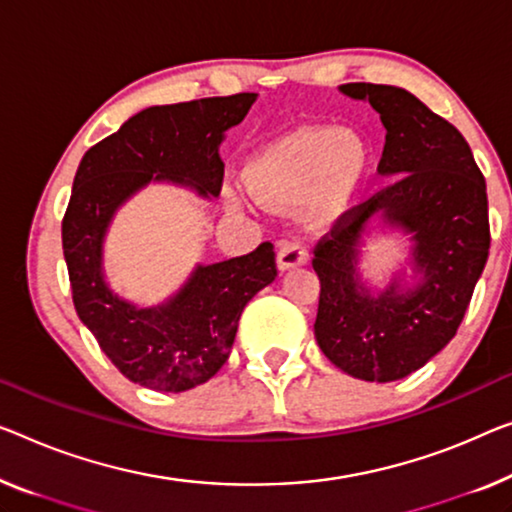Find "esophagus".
<instances>
[{"label":"esophagus","mask_w":512,"mask_h":512,"mask_svg":"<svg viewBox=\"0 0 512 512\" xmlns=\"http://www.w3.org/2000/svg\"><path fill=\"white\" fill-rule=\"evenodd\" d=\"M278 269L287 271L308 262V248L301 241H282L278 248Z\"/></svg>","instance_id":"1"}]
</instances>
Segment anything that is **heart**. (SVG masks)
<instances>
[{
  "instance_id": "1",
  "label": "heart",
  "mask_w": 512,
  "mask_h": 512,
  "mask_svg": "<svg viewBox=\"0 0 512 512\" xmlns=\"http://www.w3.org/2000/svg\"><path fill=\"white\" fill-rule=\"evenodd\" d=\"M370 170V149L349 128L301 126L266 144L246 165V186L259 202H305L312 218L331 220L349 209ZM234 204L241 190H230Z\"/></svg>"
}]
</instances>
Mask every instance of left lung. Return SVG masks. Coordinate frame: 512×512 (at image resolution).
I'll return each instance as SVG.
<instances>
[{
  "label": "left lung",
  "mask_w": 512,
  "mask_h": 512,
  "mask_svg": "<svg viewBox=\"0 0 512 512\" xmlns=\"http://www.w3.org/2000/svg\"><path fill=\"white\" fill-rule=\"evenodd\" d=\"M340 91L379 112L377 172L393 181L317 243L315 338L342 372L386 384L423 368L460 329L490 255L487 186L462 133L407 89L349 82ZM372 217L412 236L414 286L394 279L375 297L360 282L357 248Z\"/></svg>",
  "instance_id": "8db88e82"
}]
</instances>
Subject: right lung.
I'll use <instances>...</instances> for the list:
<instances>
[{"instance_id": "1", "label": "right lung", "mask_w": 512, "mask_h": 512, "mask_svg": "<svg viewBox=\"0 0 512 512\" xmlns=\"http://www.w3.org/2000/svg\"><path fill=\"white\" fill-rule=\"evenodd\" d=\"M255 98L234 94L154 105L94 144L75 172L61 220L75 310L121 375L151 391H188L223 368L243 308L278 276L276 253L264 241L248 255L197 264L177 294L140 308L105 282V234L121 204L151 181L218 197L225 174L218 147Z\"/></svg>"}]
</instances>
